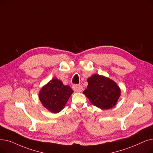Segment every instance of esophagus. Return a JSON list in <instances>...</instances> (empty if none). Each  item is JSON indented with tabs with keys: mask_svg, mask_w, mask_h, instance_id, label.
Instances as JSON below:
<instances>
[{
	"mask_svg": "<svg viewBox=\"0 0 153 153\" xmlns=\"http://www.w3.org/2000/svg\"><path fill=\"white\" fill-rule=\"evenodd\" d=\"M72 89L74 91L77 92H80L82 91V86L81 85H74L72 86Z\"/></svg>",
	"mask_w": 153,
	"mask_h": 153,
	"instance_id": "esophagus-1",
	"label": "esophagus"
}]
</instances>
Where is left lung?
I'll list each match as a JSON object with an SVG mask.
<instances>
[{
	"instance_id": "8db88e82",
	"label": "left lung",
	"mask_w": 153,
	"mask_h": 153,
	"mask_svg": "<svg viewBox=\"0 0 153 153\" xmlns=\"http://www.w3.org/2000/svg\"><path fill=\"white\" fill-rule=\"evenodd\" d=\"M87 89L83 94L92 104L101 109H109L116 104L121 96V89L109 77L93 74L87 80Z\"/></svg>"
}]
</instances>
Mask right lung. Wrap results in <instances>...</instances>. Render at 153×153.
<instances>
[{
    "label": "right lung",
    "mask_w": 153,
    "mask_h": 153,
    "mask_svg": "<svg viewBox=\"0 0 153 153\" xmlns=\"http://www.w3.org/2000/svg\"><path fill=\"white\" fill-rule=\"evenodd\" d=\"M73 91L70 86L53 78L40 90L39 98L42 105L52 113H58L64 109Z\"/></svg>",
    "instance_id": "1"
}]
</instances>
